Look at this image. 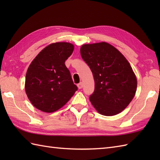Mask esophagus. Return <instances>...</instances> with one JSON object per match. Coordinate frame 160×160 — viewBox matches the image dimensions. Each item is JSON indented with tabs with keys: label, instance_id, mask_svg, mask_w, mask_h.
Instances as JSON below:
<instances>
[{
	"label": "esophagus",
	"instance_id": "esophagus-1",
	"mask_svg": "<svg viewBox=\"0 0 160 160\" xmlns=\"http://www.w3.org/2000/svg\"><path fill=\"white\" fill-rule=\"evenodd\" d=\"M78 89H82V88L83 87V83L80 82L79 84H78Z\"/></svg>",
	"mask_w": 160,
	"mask_h": 160
}]
</instances>
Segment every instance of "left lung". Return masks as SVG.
<instances>
[{"instance_id": "left-lung-1", "label": "left lung", "mask_w": 160, "mask_h": 160, "mask_svg": "<svg viewBox=\"0 0 160 160\" xmlns=\"http://www.w3.org/2000/svg\"><path fill=\"white\" fill-rule=\"evenodd\" d=\"M80 54L95 81L91 103L101 115L113 116L121 113L137 90V78L130 63L120 51L106 42L84 44Z\"/></svg>"}]
</instances>
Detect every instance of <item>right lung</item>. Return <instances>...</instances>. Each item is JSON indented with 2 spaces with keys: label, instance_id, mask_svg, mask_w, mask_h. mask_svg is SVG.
<instances>
[{
  "label": "right lung",
  "instance_id": "obj_1",
  "mask_svg": "<svg viewBox=\"0 0 160 160\" xmlns=\"http://www.w3.org/2000/svg\"><path fill=\"white\" fill-rule=\"evenodd\" d=\"M73 49L70 42H53L45 47L30 64L25 89L28 99L38 110L45 113L58 111L78 90L64 64Z\"/></svg>",
  "mask_w": 160,
  "mask_h": 160
}]
</instances>
